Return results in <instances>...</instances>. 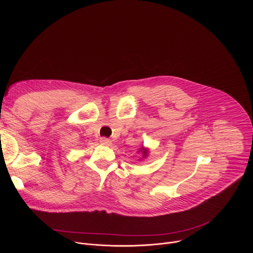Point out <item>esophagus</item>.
I'll use <instances>...</instances> for the list:
<instances>
[{"instance_id": "esophagus-1", "label": "esophagus", "mask_w": 253, "mask_h": 253, "mask_svg": "<svg viewBox=\"0 0 253 253\" xmlns=\"http://www.w3.org/2000/svg\"><path fill=\"white\" fill-rule=\"evenodd\" d=\"M100 143L102 144V145L109 146L111 144V140L108 139V138H105V137H102V138H100Z\"/></svg>"}]
</instances>
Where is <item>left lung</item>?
Segmentation results:
<instances>
[{"label":"left lung","mask_w":253,"mask_h":253,"mask_svg":"<svg viewBox=\"0 0 253 253\" xmlns=\"http://www.w3.org/2000/svg\"><path fill=\"white\" fill-rule=\"evenodd\" d=\"M140 151L142 152V154H143V157H144V158H145V157L147 156V154H148V149H146V148H143V147H142V148L140 149Z\"/></svg>","instance_id":"obj_1"}]
</instances>
